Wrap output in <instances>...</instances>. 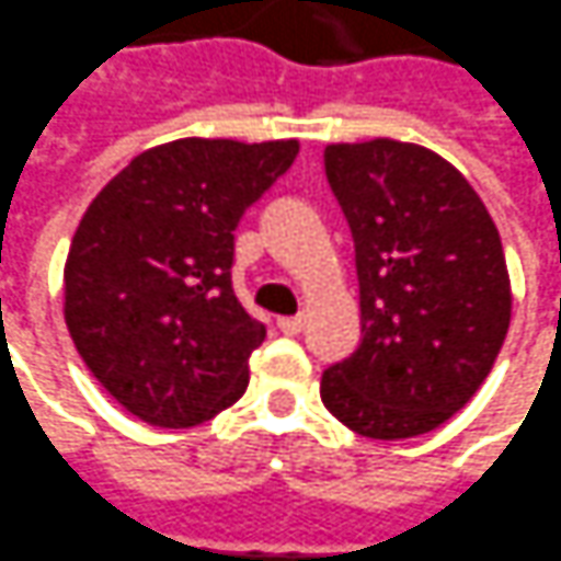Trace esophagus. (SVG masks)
Masks as SVG:
<instances>
[{
	"label": "esophagus",
	"instance_id": "1",
	"mask_svg": "<svg viewBox=\"0 0 561 561\" xmlns=\"http://www.w3.org/2000/svg\"><path fill=\"white\" fill-rule=\"evenodd\" d=\"M302 324H306V318L302 314H289V318H277V327L287 333V336H296L299 330H302Z\"/></svg>",
	"mask_w": 561,
	"mask_h": 561
}]
</instances>
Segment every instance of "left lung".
<instances>
[{"label":"left lung","mask_w":561,"mask_h":561,"mask_svg":"<svg viewBox=\"0 0 561 561\" xmlns=\"http://www.w3.org/2000/svg\"><path fill=\"white\" fill-rule=\"evenodd\" d=\"M324 167L355 237L360 345L327 367L321 401L379 442L438 430L479 392L510 330L497 225L430 148L327 145Z\"/></svg>","instance_id":"obj_1"}]
</instances>
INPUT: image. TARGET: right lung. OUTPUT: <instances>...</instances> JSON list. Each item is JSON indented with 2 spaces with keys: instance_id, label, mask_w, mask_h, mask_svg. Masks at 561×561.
Wrapping results in <instances>:
<instances>
[{
  "instance_id": "obj_1",
  "label": "right lung",
  "mask_w": 561,
  "mask_h": 561,
  "mask_svg": "<svg viewBox=\"0 0 561 561\" xmlns=\"http://www.w3.org/2000/svg\"><path fill=\"white\" fill-rule=\"evenodd\" d=\"M299 141L179 138L101 187L64 265V321L92 377L138 420L187 430L231 408L265 340L231 284L234 231Z\"/></svg>"
}]
</instances>
